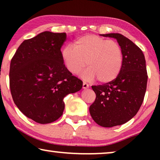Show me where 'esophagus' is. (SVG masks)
Segmentation results:
<instances>
[{"mask_svg":"<svg viewBox=\"0 0 160 160\" xmlns=\"http://www.w3.org/2000/svg\"><path fill=\"white\" fill-rule=\"evenodd\" d=\"M89 85L87 84V83H86V82L83 83V89H87V88H89Z\"/></svg>","mask_w":160,"mask_h":160,"instance_id":"1","label":"esophagus"}]
</instances>
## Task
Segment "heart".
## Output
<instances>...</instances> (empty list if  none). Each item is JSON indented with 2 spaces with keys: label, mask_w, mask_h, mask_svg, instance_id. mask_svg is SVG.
Returning a JSON list of instances; mask_svg holds the SVG:
<instances>
[{
  "label": "heart",
  "mask_w": 160,
  "mask_h": 160,
  "mask_svg": "<svg viewBox=\"0 0 160 160\" xmlns=\"http://www.w3.org/2000/svg\"><path fill=\"white\" fill-rule=\"evenodd\" d=\"M63 62L73 74H78L87 65L82 73L86 81L98 78L102 83L110 82L117 77L123 63V53L119 43L95 35L78 38L74 47L67 45L62 52Z\"/></svg>",
  "instance_id": "1"
}]
</instances>
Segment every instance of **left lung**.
Returning <instances> with one entry per match:
<instances>
[{
    "label": "left lung",
    "instance_id": "8db88e82",
    "mask_svg": "<svg viewBox=\"0 0 160 160\" xmlns=\"http://www.w3.org/2000/svg\"><path fill=\"white\" fill-rule=\"evenodd\" d=\"M100 36L117 39L123 53L117 77L106 84L92 86L96 98L89 106L91 117L100 126L111 128L136 115L145 96L148 76L143 52L132 41L119 33Z\"/></svg>",
    "mask_w": 160,
    "mask_h": 160
}]
</instances>
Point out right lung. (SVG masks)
Returning a JSON list of instances; mask_svg holds the SVG:
<instances>
[{"instance_id":"add662e5","label":"right lung","mask_w":160,"mask_h":160,"mask_svg":"<svg viewBox=\"0 0 160 160\" xmlns=\"http://www.w3.org/2000/svg\"><path fill=\"white\" fill-rule=\"evenodd\" d=\"M65 32L44 31L21 43L10 64L12 96L19 111L36 122L52 123L62 115L63 99L83 82L66 68L61 47Z\"/></svg>"}]
</instances>
